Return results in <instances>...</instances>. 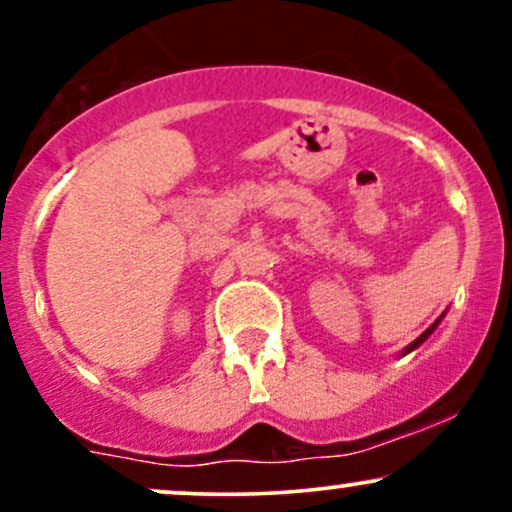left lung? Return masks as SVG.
Wrapping results in <instances>:
<instances>
[{"instance_id": "1", "label": "left lung", "mask_w": 512, "mask_h": 512, "mask_svg": "<svg viewBox=\"0 0 512 512\" xmlns=\"http://www.w3.org/2000/svg\"><path fill=\"white\" fill-rule=\"evenodd\" d=\"M440 320H443V315H440V317H438V320H436V322H433V325H431V327H428V330H426L424 334H421V337H419V339H414V342H411V344L407 346V349H404V354H409V351L419 349V346H421V344H424L428 337H431V334H433V330H436V327H438V322H440Z\"/></svg>"}]
</instances>
